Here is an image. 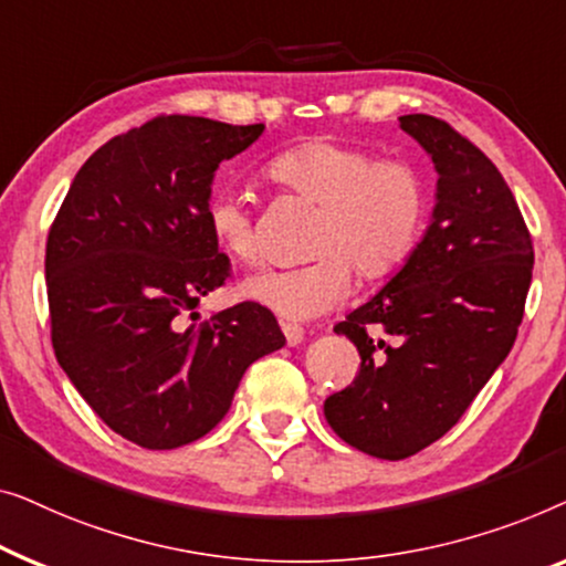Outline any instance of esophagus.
Returning <instances> with one entry per match:
<instances>
[{
  "mask_svg": "<svg viewBox=\"0 0 566 566\" xmlns=\"http://www.w3.org/2000/svg\"><path fill=\"white\" fill-rule=\"evenodd\" d=\"M282 333L290 346H300L302 338H305V331H302V325L297 323H282Z\"/></svg>",
  "mask_w": 566,
  "mask_h": 566,
  "instance_id": "esophagus-1",
  "label": "esophagus"
}]
</instances>
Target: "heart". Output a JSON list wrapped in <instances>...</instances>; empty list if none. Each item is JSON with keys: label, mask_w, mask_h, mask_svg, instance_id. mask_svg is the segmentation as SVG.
Listing matches in <instances>:
<instances>
[{"label": "heart", "mask_w": 566, "mask_h": 566, "mask_svg": "<svg viewBox=\"0 0 566 566\" xmlns=\"http://www.w3.org/2000/svg\"><path fill=\"white\" fill-rule=\"evenodd\" d=\"M264 177L280 192L317 205L307 238V264L269 269L243 284V297L290 321L328 313L361 282L397 272L420 241L426 181L405 158H377L354 143L307 138L274 154ZM214 245L238 264H256L261 243L249 202L222 192L207 205Z\"/></svg>", "instance_id": "heart-1"}]
</instances>
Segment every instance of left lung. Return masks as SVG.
I'll return each instance as SVG.
<instances>
[{
  "label": "left lung",
  "instance_id": "1",
  "mask_svg": "<svg viewBox=\"0 0 566 566\" xmlns=\"http://www.w3.org/2000/svg\"><path fill=\"white\" fill-rule=\"evenodd\" d=\"M439 171L431 226L405 266L336 333L359 348L356 379L323 405L348 446L408 459L459 423L511 354L533 243L497 166L431 115H402Z\"/></svg>",
  "mask_w": 566,
  "mask_h": 566
}]
</instances>
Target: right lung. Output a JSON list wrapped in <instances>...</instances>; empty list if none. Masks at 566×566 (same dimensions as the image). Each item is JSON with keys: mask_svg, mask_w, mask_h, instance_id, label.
I'll return each instance as SVG.
<instances>
[{"mask_svg": "<svg viewBox=\"0 0 566 566\" xmlns=\"http://www.w3.org/2000/svg\"><path fill=\"white\" fill-rule=\"evenodd\" d=\"M261 133L161 115L115 135L78 169L48 233L55 359L90 408L143 449L210 433L243 371L284 346L259 302L181 323L230 276L207 230L214 171Z\"/></svg>", "mask_w": 566, "mask_h": 566, "instance_id": "1", "label": "right lung"}]
</instances>
